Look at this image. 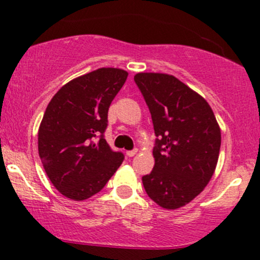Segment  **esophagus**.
Returning <instances> with one entry per match:
<instances>
[{
    "mask_svg": "<svg viewBox=\"0 0 260 260\" xmlns=\"http://www.w3.org/2000/svg\"><path fill=\"white\" fill-rule=\"evenodd\" d=\"M137 153H138V150H137V149H133V150H128L126 154H127L128 157H132V156H134V155H136Z\"/></svg>",
    "mask_w": 260,
    "mask_h": 260,
    "instance_id": "1",
    "label": "esophagus"
}]
</instances>
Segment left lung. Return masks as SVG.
<instances>
[{"label":"left lung","instance_id":"obj_1","mask_svg":"<svg viewBox=\"0 0 260 260\" xmlns=\"http://www.w3.org/2000/svg\"><path fill=\"white\" fill-rule=\"evenodd\" d=\"M157 137L153 171L142 177L149 198L174 210L201 194L215 171L221 131L207 100L174 76L137 73Z\"/></svg>","mask_w":260,"mask_h":260}]
</instances>
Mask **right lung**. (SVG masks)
Instances as JSON below:
<instances>
[{
	"instance_id": "1",
	"label": "right lung",
	"mask_w": 260,
	"mask_h": 260,
	"mask_svg": "<svg viewBox=\"0 0 260 260\" xmlns=\"http://www.w3.org/2000/svg\"><path fill=\"white\" fill-rule=\"evenodd\" d=\"M121 68H99L77 77L53 95L39 127V156L61 194L84 201L100 192L123 154L104 138L107 112L126 82Z\"/></svg>"
}]
</instances>
